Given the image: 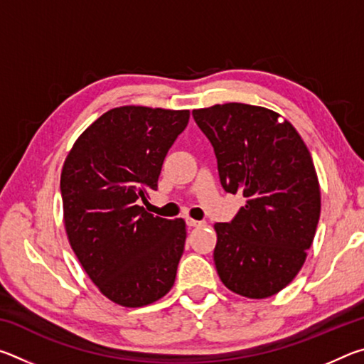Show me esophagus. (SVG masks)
I'll return each mask as SVG.
<instances>
[{
  "instance_id": "esophagus-1",
  "label": "esophagus",
  "mask_w": 364,
  "mask_h": 364,
  "mask_svg": "<svg viewBox=\"0 0 364 364\" xmlns=\"http://www.w3.org/2000/svg\"><path fill=\"white\" fill-rule=\"evenodd\" d=\"M186 225H188L189 228H197V226H202L204 223H202V221L193 220V218H186Z\"/></svg>"
}]
</instances>
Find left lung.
<instances>
[{"mask_svg": "<svg viewBox=\"0 0 364 364\" xmlns=\"http://www.w3.org/2000/svg\"><path fill=\"white\" fill-rule=\"evenodd\" d=\"M217 156L221 186L245 205L217 223L213 260L230 291L267 299L304 267L315 237L321 191L311 154L274 110L228 102L193 110Z\"/></svg>", "mask_w": 364, "mask_h": 364, "instance_id": "left-lung-1", "label": "left lung"}]
</instances>
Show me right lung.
I'll return each instance as SVG.
<instances>
[{
	"instance_id": "obj_1",
	"label": "right lung",
	"mask_w": 364,
	"mask_h": 364,
	"mask_svg": "<svg viewBox=\"0 0 364 364\" xmlns=\"http://www.w3.org/2000/svg\"><path fill=\"white\" fill-rule=\"evenodd\" d=\"M189 110L122 106L80 134L60 173L64 225L86 274L114 304L138 308L175 284L186 241L183 218L147 213L164 159Z\"/></svg>"
}]
</instances>
